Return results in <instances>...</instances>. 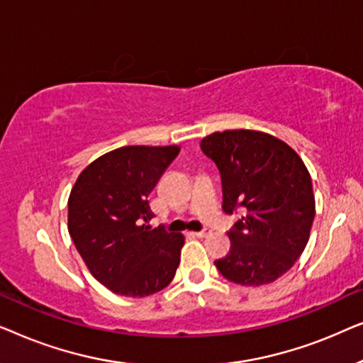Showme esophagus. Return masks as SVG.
<instances>
[{
	"label": "esophagus",
	"mask_w": 363,
	"mask_h": 363,
	"mask_svg": "<svg viewBox=\"0 0 363 363\" xmlns=\"http://www.w3.org/2000/svg\"><path fill=\"white\" fill-rule=\"evenodd\" d=\"M191 235L196 236V238H205V236L210 235V231H206V230H203V231H193Z\"/></svg>",
	"instance_id": "esophagus-1"
}]
</instances>
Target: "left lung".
<instances>
[{
    "label": "left lung",
    "mask_w": 363,
    "mask_h": 363,
    "mask_svg": "<svg viewBox=\"0 0 363 363\" xmlns=\"http://www.w3.org/2000/svg\"><path fill=\"white\" fill-rule=\"evenodd\" d=\"M200 147L221 173L223 210H245L228 233L230 252L215 261L218 271L241 286L279 279L304 251L315 216L304 162L281 138L259 130L213 132Z\"/></svg>",
    "instance_id": "obj_1"
}]
</instances>
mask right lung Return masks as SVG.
I'll return each instance as SVG.
<instances>
[{"label":"right lung","instance_id":"1","mask_svg":"<svg viewBox=\"0 0 363 363\" xmlns=\"http://www.w3.org/2000/svg\"><path fill=\"white\" fill-rule=\"evenodd\" d=\"M180 145H127L84 168L67 200V230L96 279L125 297L165 289L180 264L185 236L145 225L148 195Z\"/></svg>","mask_w":363,"mask_h":363}]
</instances>
